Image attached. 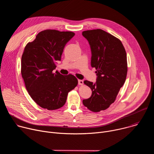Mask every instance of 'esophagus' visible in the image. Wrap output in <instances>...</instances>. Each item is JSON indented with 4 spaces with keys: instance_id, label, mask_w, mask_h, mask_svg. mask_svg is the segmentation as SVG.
I'll list each match as a JSON object with an SVG mask.
<instances>
[{
    "instance_id": "esophagus-1",
    "label": "esophagus",
    "mask_w": 154,
    "mask_h": 154,
    "mask_svg": "<svg viewBox=\"0 0 154 154\" xmlns=\"http://www.w3.org/2000/svg\"><path fill=\"white\" fill-rule=\"evenodd\" d=\"M78 83L79 85H83V81L82 80H78Z\"/></svg>"
}]
</instances>
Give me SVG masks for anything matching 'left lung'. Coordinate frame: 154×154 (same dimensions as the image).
<instances>
[{
    "label": "left lung",
    "mask_w": 154,
    "mask_h": 154,
    "mask_svg": "<svg viewBox=\"0 0 154 154\" xmlns=\"http://www.w3.org/2000/svg\"><path fill=\"white\" fill-rule=\"evenodd\" d=\"M82 35L89 42L91 67L97 76L95 83L85 80L92 90L83 104L93 112L105 110L113 103L125 83L127 73V54L121 41L101 29L86 30Z\"/></svg>",
    "instance_id": "1"
}]
</instances>
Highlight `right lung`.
I'll return each instance as SVG.
<instances>
[{"instance_id": "add662e5", "label": "right lung", "mask_w": 154, "mask_h": 154, "mask_svg": "<svg viewBox=\"0 0 154 154\" xmlns=\"http://www.w3.org/2000/svg\"><path fill=\"white\" fill-rule=\"evenodd\" d=\"M75 35L72 32L45 30L27 43L21 58V74L32 99L49 110L62 107L68 94L78 84L72 75L53 72L61 60L65 45Z\"/></svg>"}]
</instances>
